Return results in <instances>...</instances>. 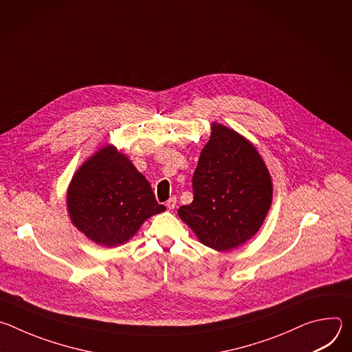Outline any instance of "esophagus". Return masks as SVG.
<instances>
[{
	"label": "esophagus",
	"instance_id": "34e87169",
	"mask_svg": "<svg viewBox=\"0 0 352 352\" xmlns=\"http://www.w3.org/2000/svg\"><path fill=\"white\" fill-rule=\"evenodd\" d=\"M166 206H167V209H168V210H174V209H175V206H177V197H175V196L170 197V199L167 200Z\"/></svg>",
	"mask_w": 352,
	"mask_h": 352
}]
</instances>
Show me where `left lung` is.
<instances>
[{
  "instance_id": "1",
  "label": "left lung",
  "mask_w": 352,
  "mask_h": 352,
  "mask_svg": "<svg viewBox=\"0 0 352 352\" xmlns=\"http://www.w3.org/2000/svg\"><path fill=\"white\" fill-rule=\"evenodd\" d=\"M192 186V204L181 206L178 216L200 242L220 252L252 238L272 206L273 182L258 148L223 124H212Z\"/></svg>"
}]
</instances>
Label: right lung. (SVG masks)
Instances as JSON below:
<instances>
[{
    "label": "right lung",
    "mask_w": 352,
    "mask_h": 352,
    "mask_svg": "<svg viewBox=\"0 0 352 352\" xmlns=\"http://www.w3.org/2000/svg\"><path fill=\"white\" fill-rule=\"evenodd\" d=\"M71 223L97 245L128 242L152 216L163 213L148 181L113 144H106L74 174L67 190Z\"/></svg>",
    "instance_id": "1"
}]
</instances>
